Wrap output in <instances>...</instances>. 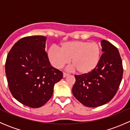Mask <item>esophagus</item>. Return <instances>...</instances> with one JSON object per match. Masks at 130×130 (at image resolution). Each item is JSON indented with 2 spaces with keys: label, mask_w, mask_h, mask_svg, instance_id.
<instances>
[{
  "label": "esophagus",
  "mask_w": 130,
  "mask_h": 130,
  "mask_svg": "<svg viewBox=\"0 0 130 130\" xmlns=\"http://www.w3.org/2000/svg\"><path fill=\"white\" fill-rule=\"evenodd\" d=\"M69 73H65V72H63V77H66L67 76V75H69Z\"/></svg>",
  "instance_id": "obj_1"
}]
</instances>
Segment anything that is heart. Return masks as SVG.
Wrapping results in <instances>:
<instances>
[{"label":"heart","instance_id":"b5f03b06","mask_svg":"<svg viewBox=\"0 0 130 130\" xmlns=\"http://www.w3.org/2000/svg\"><path fill=\"white\" fill-rule=\"evenodd\" d=\"M50 61L55 67L60 69L71 59L73 69L80 74L92 71L99 63L101 48L98 43L86 41H73L61 43L60 48L52 46L48 51Z\"/></svg>","mask_w":130,"mask_h":130}]
</instances>
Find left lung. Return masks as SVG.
<instances>
[{
  "label": "left lung",
  "mask_w": 130,
  "mask_h": 130,
  "mask_svg": "<svg viewBox=\"0 0 130 130\" xmlns=\"http://www.w3.org/2000/svg\"><path fill=\"white\" fill-rule=\"evenodd\" d=\"M103 55L95 69L76 75L72 93L83 105L101 106L109 102L117 92L122 77V60L117 48L106 40L101 41Z\"/></svg>",
  "instance_id": "8db88e82"
}]
</instances>
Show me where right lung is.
Returning <instances> with one entry per match:
<instances>
[{
  "instance_id": "1",
  "label": "right lung",
  "mask_w": 130,
  "mask_h": 130,
  "mask_svg": "<svg viewBox=\"0 0 130 130\" xmlns=\"http://www.w3.org/2000/svg\"><path fill=\"white\" fill-rule=\"evenodd\" d=\"M46 38L24 37L17 41L7 55L6 73L9 90L19 103L33 108L50 100L63 73L51 65L45 52Z\"/></svg>"
}]
</instances>
